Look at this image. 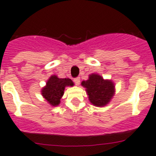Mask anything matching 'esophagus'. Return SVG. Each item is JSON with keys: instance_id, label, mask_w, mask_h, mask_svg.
I'll list each match as a JSON object with an SVG mask.
<instances>
[{"instance_id": "1", "label": "esophagus", "mask_w": 156, "mask_h": 156, "mask_svg": "<svg viewBox=\"0 0 156 156\" xmlns=\"http://www.w3.org/2000/svg\"><path fill=\"white\" fill-rule=\"evenodd\" d=\"M74 82H75V84L77 85V86H78V85L80 84V78H76L74 79Z\"/></svg>"}]
</instances>
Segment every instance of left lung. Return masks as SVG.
<instances>
[{
  "label": "left lung",
  "mask_w": 156,
  "mask_h": 156,
  "mask_svg": "<svg viewBox=\"0 0 156 156\" xmlns=\"http://www.w3.org/2000/svg\"><path fill=\"white\" fill-rule=\"evenodd\" d=\"M82 86L86 88L90 102L97 107L105 106L114 95V83L105 80L98 74H90L88 80L82 82Z\"/></svg>",
  "instance_id": "1"
}]
</instances>
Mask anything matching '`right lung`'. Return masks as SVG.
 Here are the masks:
<instances>
[{
    "instance_id": "right-lung-1",
    "label": "right lung",
    "mask_w": 156,
    "mask_h": 156,
    "mask_svg": "<svg viewBox=\"0 0 156 156\" xmlns=\"http://www.w3.org/2000/svg\"><path fill=\"white\" fill-rule=\"evenodd\" d=\"M73 86L74 82L70 78H59L56 75H52L42 89V95L51 105L57 106L63 95L65 87Z\"/></svg>"
}]
</instances>
